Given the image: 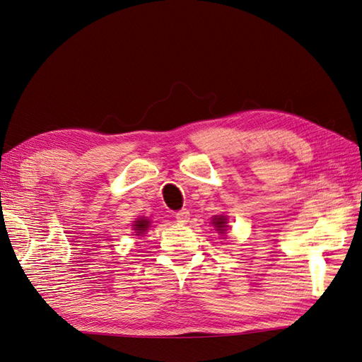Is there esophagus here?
Wrapping results in <instances>:
<instances>
[{
  "mask_svg": "<svg viewBox=\"0 0 362 362\" xmlns=\"http://www.w3.org/2000/svg\"><path fill=\"white\" fill-rule=\"evenodd\" d=\"M175 218H176V222H180V223H187L190 218V212L187 209H181L175 214Z\"/></svg>",
  "mask_w": 362,
  "mask_h": 362,
  "instance_id": "34e87169",
  "label": "esophagus"
}]
</instances>
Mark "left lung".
<instances>
[{
    "label": "left lung",
    "instance_id": "left-lung-1",
    "mask_svg": "<svg viewBox=\"0 0 362 362\" xmlns=\"http://www.w3.org/2000/svg\"><path fill=\"white\" fill-rule=\"evenodd\" d=\"M212 225L217 228V231H220V233H223L225 231V228H226V218L223 217V216H220V217H216L212 220Z\"/></svg>",
    "mask_w": 362,
    "mask_h": 362
}]
</instances>
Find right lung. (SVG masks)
<instances>
[{
	"mask_svg": "<svg viewBox=\"0 0 362 362\" xmlns=\"http://www.w3.org/2000/svg\"><path fill=\"white\" fill-rule=\"evenodd\" d=\"M146 228H148V220H145V218H142V220H137V222L134 223V230H136L137 235L144 234V233L146 231Z\"/></svg>",
	"mask_w": 362,
	"mask_h": 362,
	"instance_id": "add662e5",
	"label": "right lung"
}]
</instances>
